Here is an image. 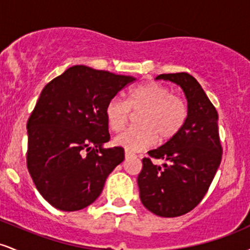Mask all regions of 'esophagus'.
<instances>
[{
  "instance_id": "1",
  "label": "esophagus",
  "mask_w": 250,
  "mask_h": 250,
  "mask_svg": "<svg viewBox=\"0 0 250 250\" xmlns=\"http://www.w3.org/2000/svg\"><path fill=\"white\" fill-rule=\"evenodd\" d=\"M125 159H129V157L135 156V154H134V153H131V151H129V150H125Z\"/></svg>"
}]
</instances>
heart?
Instances as JSON below:
<instances>
[{
    "mask_svg": "<svg viewBox=\"0 0 250 250\" xmlns=\"http://www.w3.org/2000/svg\"><path fill=\"white\" fill-rule=\"evenodd\" d=\"M130 110L140 111V125L125 129L116 136L115 143L129 151H139L150 147L157 139L168 141L185 125L187 104L171 90L156 82H147L130 89L127 101L113 97L107 102L104 115L109 128L120 131L127 125Z\"/></svg>",
    "mask_w": 250,
    "mask_h": 250,
    "instance_id": "1",
    "label": "heart"
}]
</instances>
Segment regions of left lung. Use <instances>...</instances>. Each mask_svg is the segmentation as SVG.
Segmentation results:
<instances>
[{"instance_id":"8db88e82","label":"left lung","mask_w":250,"mask_h":250,"mask_svg":"<svg viewBox=\"0 0 250 250\" xmlns=\"http://www.w3.org/2000/svg\"><path fill=\"white\" fill-rule=\"evenodd\" d=\"M156 80L176 83L187 99L185 125L165 145L149 150L137 177L140 199L149 211L162 217H176L196 207L208 191L221 159L217 120L213 103L196 79L188 73L162 74ZM151 158L165 159L162 166Z\"/></svg>"}]
</instances>
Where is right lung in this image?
I'll use <instances>...</instances> for the list:
<instances>
[{
    "label": "right lung",
    "instance_id": "obj_1",
    "mask_svg": "<svg viewBox=\"0 0 250 250\" xmlns=\"http://www.w3.org/2000/svg\"><path fill=\"white\" fill-rule=\"evenodd\" d=\"M135 77L74 65L43 88L28 120L27 167L43 199L63 211L95 201L125 160L110 135L105 104Z\"/></svg>",
    "mask_w": 250,
    "mask_h": 250
}]
</instances>
